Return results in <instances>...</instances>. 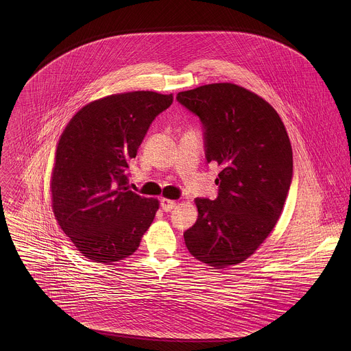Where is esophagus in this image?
<instances>
[{
	"mask_svg": "<svg viewBox=\"0 0 351 351\" xmlns=\"http://www.w3.org/2000/svg\"><path fill=\"white\" fill-rule=\"evenodd\" d=\"M176 205H177V202L174 200H170V199H162L160 200V206L165 212H170Z\"/></svg>",
	"mask_w": 351,
	"mask_h": 351,
	"instance_id": "1",
	"label": "esophagus"
}]
</instances>
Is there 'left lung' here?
Instances as JSON below:
<instances>
[{"label":"left lung","instance_id":"8db88e82","mask_svg":"<svg viewBox=\"0 0 351 351\" xmlns=\"http://www.w3.org/2000/svg\"><path fill=\"white\" fill-rule=\"evenodd\" d=\"M177 100L200 117L206 160L220 167L219 196L195 200L199 216L184 234L185 245L215 269L238 265L281 216L293 173L287 128L267 101L235 84L204 85Z\"/></svg>","mask_w":351,"mask_h":351}]
</instances>
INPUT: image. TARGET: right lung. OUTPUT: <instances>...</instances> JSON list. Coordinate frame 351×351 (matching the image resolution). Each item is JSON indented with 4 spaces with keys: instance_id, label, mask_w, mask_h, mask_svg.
<instances>
[{
    "instance_id": "1",
    "label": "right lung",
    "mask_w": 351,
    "mask_h": 351,
    "mask_svg": "<svg viewBox=\"0 0 351 351\" xmlns=\"http://www.w3.org/2000/svg\"><path fill=\"white\" fill-rule=\"evenodd\" d=\"M173 95L125 92L82 106L64 127L51 171V208L62 231L93 262L138 250L159 208L130 191L128 162Z\"/></svg>"
}]
</instances>
